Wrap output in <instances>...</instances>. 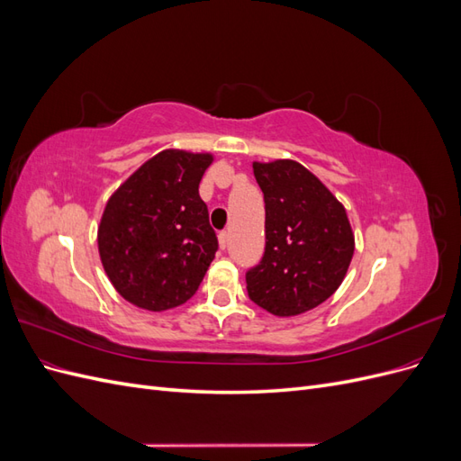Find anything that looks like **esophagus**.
<instances>
[{
    "mask_svg": "<svg viewBox=\"0 0 461 461\" xmlns=\"http://www.w3.org/2000/svg\"><path fill=\"white\" fill-rule=\"evenodd\" d=\"M227 244H229V230H221L219 232V246L225 249Z\"/></svg>",
    "mask_w": 461,
    "mask_h": 461,
    "instance_id": "1",
    "label": "esophagus"
}]
</instances>
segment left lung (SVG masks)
Wrapping results in <instances>:
<instances>
[{
	"label": "left lung",
	"mask_w": 461,
	"mask_h": 461,
	"mask_svg": "<svg viewBox=\"0 0 461 461\" xmlns=\"http://www.w3.org/2000/svg\"><path fill=\"white\" fill-rule=\"evenodd\" d=\"M265 202V252L246 271L248 296L278 317L317 308L344 281L354 256L346 209L296 161L254 163Z\"/></svg>",
	"instance_id": "1"
}]
</instances>
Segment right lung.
<instances>
[{
    "instance_id": "right-lung-1",
    "label": "right lung",
    "mask_w": 461,
    "mask_h": 461,
    "mask_svg": "<svg viewBox=\"0 0 461 461\" xmlns=\"http://www.w3.org/2000/svg\"><path fill=\"white\" fill-rule=\"evenodd\" d=\"M209 153L165 149L109 198L97 229L104 269L119 294L149 312L190 300L219 249L200 198Z\"/></svg>"
}]
</instances>
